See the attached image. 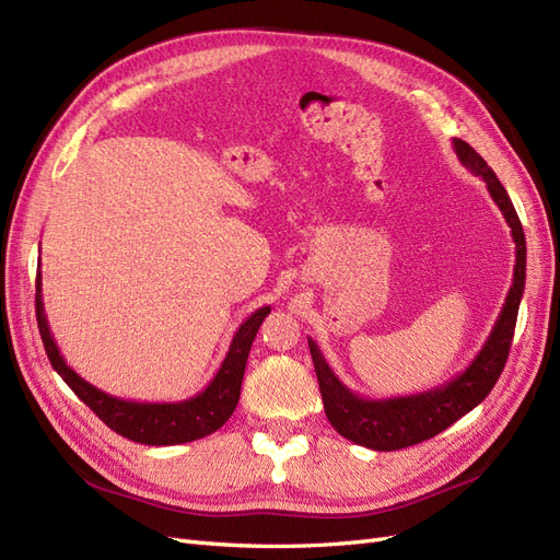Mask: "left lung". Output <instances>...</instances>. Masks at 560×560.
Here are the masks:
<instances>
[{
  "mask_svg": "<svg viewBox=\"0 0 560 560\" xmlns=\"http://www.w3.org/2000/svg\"><path fill=\"white\" fill-rule=\"evenodd\" d=\"M453 149L467 171L486 182L490 198L495 200V206L512 229V238L516 245L512 287L506 292L502 311L493 329H490L483 348L477 352V358L455 378L428 389V393L389 399L360 397L334 374L325 354H322L313 338H308L319 395L322 401H325V413L331 428L341 436L350 439L352 444L374 451H397L428 442V439L451 428L457 418L469 413L474 406H479L498 383L506 364V354H510L512 348L516 315L525 290V235L521 219L512 206V198L504 191L498 175L490 171V165L463 140L455 138Z\"/></svg>",
  "mask_w": 560,
  "mask_h": 560,
  "instance_id": "obj_1",
  "label": "left lung"
}]
</instances>
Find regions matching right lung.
<instances>
[{"label":"right lung","mask_w":560,"mask_h":560,"mask_svg":"<svg viewBox=\"0 0 560 560\" xmlns=\"http://www.w3.org/2000/svg\"><path fill=\"white\" fill-rule=\"evenodd\" d=\"M37 322L39 334L46 348L50 364L58 376L72 387V393L89 406V409L130 442L147 446H175L196 442V439L217 432L231 418L241 399V385L245 376V364L249 358V348L257 336L264 317L270 313V306L254 311L238 331L233 334L226 358L217 369L214 378L198 395L182 401H132L107 395L105 389L83 381L72 366H67L60 348L50 334L44 299H42V259L37 264Z\"/></svg>","instance_id":"obj_1"}]
</instances>
